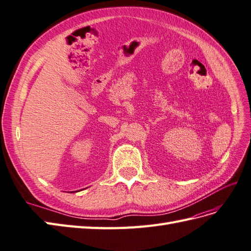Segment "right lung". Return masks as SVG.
Returning a JSON list of instances; mask_svg holds the SVG:
<instances>
[{"label":"right lung","instance_id":"1","mask_svg":"<svg viewBox=\"0 0 251 251\" xmlns=\"http://www.w3.org/2000/svg\"><path fill=\"white\" fill-rule=\"evenodd\" d=\"M72 192H73V191H72Z\"/></svg>","mask_w":251,"mask_h":251}]
</instances>
